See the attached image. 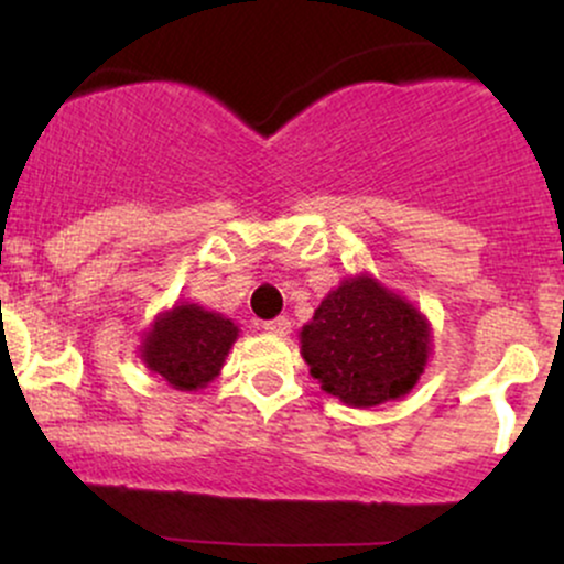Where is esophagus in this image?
I'll list each match as a JSON object with an SVG mask.
<instances>
[{"label":"esophagus","mask_w":564,"mask_h":564,"mask_svg":"<svg viewBox=\"0 0 564 564\" xmlns=\"http://www.w3.org/2000/svg\"><path fill=\"white\" fill-rule=\"evenodd\" d=\"M264 332L268 334H275V336H286L289 334V328H291V321L286 318V315H281V318H273V321H268L264 323Z\"/></svg>","instance_id":"esophagus-1"}]
</instances>
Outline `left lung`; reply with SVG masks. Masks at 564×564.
<instances>
[{
  "mask_svg": "<svg viewBox=\"0 0 564 564\" xmlns=\"http://www.w3.org/2000/svg\"><path fill=\"white\" fill-rule=\"evenodd\" d=\"M430 328L413 304L373 278H347L302 328V358L321 387L355 408L400 398L416 384Z\"/></svg>",
  "mask_w": 564,
  "mask_h": 564,
  "instance_id": "left-lung-1",
  "label": "left lung"
}]
</instances>
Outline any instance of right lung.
I'll use <instances>...</instances> for the list:
<instances>
[{"label": "right lung", "mask_w": 564, "mask_h": 564, "mask_svg": "<svg viewBox=\"0 0 564 564\" xmlns=\"http://www.w3.org/2000/svg\"><path fill=\"white\" fill-rule=\"evenodd\" d=\"M238 328L223 315L180 304L156 321L142 345V360L174 390H198L217 377Z\"/></svg>", "instance_id": "add662e5"}]
</instances>
